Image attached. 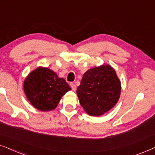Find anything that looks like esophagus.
<instances>
[{
	"label": "esophagus",
	"mask_w": 155,
	"mask_h": 155,
	"mask_svg": "<svg viewBox=\"0 0 155 155\" xmlns=\"http://www.w3.org/2000/svg\"><path fill=\"white\" fill-rule=\"evenodd\" d=\"M70 85H71L73 91H75L76 90V89H77V87H76L75 84H74L73 82H71V83H70Z\"/></svg>",
	"instance_id": "esophagus-1"
}]
</instances>
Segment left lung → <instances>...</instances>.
<instances>
[{
	"instance_id": "8db88e82",
	"label": "left lung",
	"mask_w": 155,
	"mask_h": 155,
	"mask_svg": "<svg viewBox=\"0 0 155 155\" xmlns=\"http://www.w3.org/2000/svg\"><path fill=\"white\" fill-rule=\"evenodd\" d=\"M120 82L109 65L89 70L83 75L77 94L80 104L91 116H100L109 111L120 94Z\"/></svg>"
}]
</instances>
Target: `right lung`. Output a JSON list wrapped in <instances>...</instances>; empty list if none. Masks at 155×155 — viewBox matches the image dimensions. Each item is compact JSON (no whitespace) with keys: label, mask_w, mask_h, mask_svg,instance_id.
<instances>
[{"label":"right lung","mask_w":155,"mask_h":155,"mask_svg":"<svg viewBox=\"0 0 155 155\" xmlns=\"http://www.w3.org/2000/svg\"><path fill=\"white\" fill-rule=\"evenodd\" d=\"M63 78L51 70L38 68L24 82L25 94L30 103L40 111H50L57 107L61 97L71 90Z\"/></svg>","instance_id":"1"}]
</instances>
